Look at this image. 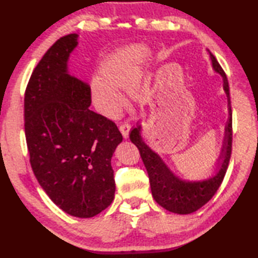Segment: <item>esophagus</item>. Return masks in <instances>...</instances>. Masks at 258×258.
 <instances>
[{
	"label": "esophagus",
	"mask_w": 258,
	"mask_h": 258,
	"mask_svg": "<svg viewBox=\"0 0 258 258\" xmlns=\"http://www.w3.org/2000/svg\"><path fill=\"white\" fill-rule=\"evenodd\" d=\"M119 131L121 132V134H123V137L125 139H127L131 131V125L127 123V121H124L123 124L119 125Z\"/></svg>",
	"instance_id": "1"
}]
</instances>
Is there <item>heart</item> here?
Segmentation results:
<instances>
[{"label": "heart", "instance_id": "obj_1", "mask_svg": "<svg viewBox=\"0 0 258 258\" xmlns=\"http://www.w3.org/2000/svg\"><path fill=\"white\" fill-rule=\"evenodd\" d=\"M149 51L146 46L132 45L117 51L104 60L99 80L92 83V98L100 111L113 116L124 107L125 100L118 91H131L142 74Z\"/></svg>", "mask_w": 258, "mask_h": 258}]
</instances>
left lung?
Wrapping results in <instances>:
<instances>
[{
	"label": "left lung",
	"mask_w": 258,
	"mask_h": 258,
	"mask_svg": "<svg viewBox=\"0 0 258 258\" xmlns=\"http://www.w3.org/2000/svg\"><path fill=\"white\" fill-rule=\"evenodd\" d=\"M213 69L223 77V87L229 102V119L225 126L221 155L217 160V173L204 181H184L177 177L167 167L158 154L148 147L141 137V125L131 131L130 139L138 147L141 158L149 175L151 194L154 199L166 211L175 214H191L213 198L220 187L228 169L231 150H232V112H231L229 82L223 69L215 56L208 50Z\"/></svg>",
	"instance_id": "obj_1"
}]
</instances>
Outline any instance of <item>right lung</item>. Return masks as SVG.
<instances>
[{
	"label": "right lung",
	"instance_id": "1",
	"mask_svg": "<svg viewBox=\"0 0 258 258\" xmlns=\"http://www.w3.org/2000/svg\"><path fill=\"white\" fill-rule=\"evenodd\" d=\"M77 37H60L35 67L25 92V134L42 189L69 215L89 218L115 197L111 157L123 137L112 120L89 109V84L68 74Z\"/></svg>",
	"mask_w": 258,
	"mask_h": 258
}]
</instances>
